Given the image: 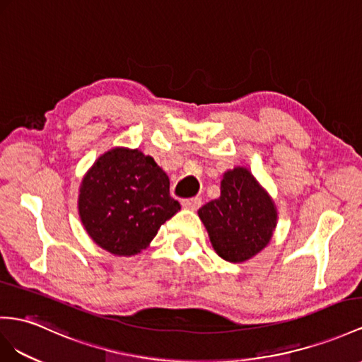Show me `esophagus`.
I'll use <instances>...</instances> for the list:
<instances>
[{
    "label": "esophagus",
    "instance_id": "obj_1",
    "mask_svg": "<svg viewBox=\"0 0 362 362\" xmlns=\"http://www.w3.org/2000/svg\"><path fill=\"white\" fill-rule=\"evenodd\" d=\"M202 205V199L200 197H192V199H183L182 200V206L191 209V211H196L199 209Z\"/></svg>",
    "mask_w": 362,
    "mask_h": 362
}]
</instances>
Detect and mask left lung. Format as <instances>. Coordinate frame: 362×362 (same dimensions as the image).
Instances as JSON below:
<instances>
[{"label":"left lung","instance_id":"8db88e82","mask_svg":"<svg viewBox=\"0 0 362 362\" xmlns=\"http://www.w3.org/2000/svg\"><path fill=\"white\" fill-rule=\"evenodd\" d=\"M212 247L230 263L252 258L271 242L276 208L251 171L237 166L223 174L220 197L199 209Z\"/></svg>","mask_w":362,"mask_h":362}]
</instances>
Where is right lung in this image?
Instances as JSON below:
<instances>
[{"label": "right lung", "instance_id": "obj_1", "mask_svg": "<svg viewBox=\"0 0 362 362\" xmlns=\"http://www.w3.org/2000/svg\"><path fill=\"white\" fill-rule=\"evenodd\" d=\"M78 209L93 242L115 255L132 257L150 246L180 203L170 196L168 175L151 156L116 146L84 175Z\"/></svg>", "mask_w": 362, "mask_h": 362}]
</instances>
